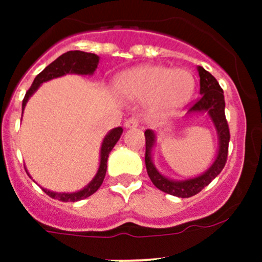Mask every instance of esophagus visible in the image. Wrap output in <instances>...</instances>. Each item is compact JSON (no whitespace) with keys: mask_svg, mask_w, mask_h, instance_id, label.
I'll return each mask as SVG.
<instances>
[{"mask_svg":"<svg viewBox=\"0 0 262 262\" xmlns=\"http://www.w3.org/2000/svg\"><path fill=\"white\" fill-rule=\"evenodd\" d=\"M139 126V120L138 118L133 117V118H128V119H126V122H124V127L126 128H135V127Z\"/></svg>","mask_w":262,"mask_h":262,"instance_id":"1","label":"esophagus"}]
</instances>
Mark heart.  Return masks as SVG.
<instances>
[{"instance_id":"heart-1","label":"heart","mask_w":262,"mask_h":262,"mask_svg":"<svg viewBox=\"0 0 262 262\" xmlns=\"http://www.w3.org/2000/svg\"><path fill=\"white\" fill-rule=\"evenodd\" d=\"M195 80L190 72L165 66L138 67L120 76L117 89L128 99H147L145 110L152 118H163L177 113L191 98Z\"/></svg>"}]
</instances>
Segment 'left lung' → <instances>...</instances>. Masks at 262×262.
<instances>
[{
    "instance_id": "8db88e82",
    "label": "left lung",
    "mask_w": 262,
    "mask_h": 262,
    "mask_svg": "<svg viewBox=\"0 0 262 262\" xmlns=\"http://www.w3.org/2000/svg\"><path fill=\"white\" fill-rule=\"evenodd\" d=\"M198 75H200V99L187 110V114H206L209 115L214 124L217 134V148L216 159L214 160L212 165L210 166L205 173L187 180H172L165 177L157 170L152 161V149L156 143V134L152 129H147L145 135V166L147 173L154 182L155 186L161 191L174 196L181 198H189L200 193L205 189L210 182L223 170L227 161V154H228V143H230V129L227 124L226 115H224V96L223 89L221 88L216 78L206 71L202 67H196Z\"/></svg>"
}]
</instances>
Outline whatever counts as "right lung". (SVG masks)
Masks as SVG:
<instances>
[{
	"instance_id": "obj_1",
	"label": "right lung",
	"mask_w": 262,
	"mask_h": 262,
	"mask_svg": "<svg viewBox=\"0 0 262 262\" xmlns=\"http://www.w3.org/2000/svg\"><path fill=\"white\" fill-rule=\"evenodd\" d=\"M98 62L99 56H97L96 53L82 52V51H68V52L62 53L61 56H59L55 61L51 62L50 66L46 67L36 76L34 82H32L31 88L27 90L26 96L23 98L22 110H25L30 97L35 93L43 82H47V81L52 80V78L61 77L64 75H69V73L71 75L92 76L96 72L97 67H98ZM122 133H123V128L122 127H117V128H113L111 131H108L107 135L103 138L102 145H101V155H99L98 170H97L93 180L84 189L75 191V193H56V191H51L45 189V187H41L43 191L47 195H50L51 198L59 200L61 202H77V201L84 200V198H88V196L96 193L99 189V186L102 185L103 178L106 176L108 155H110L111 149L114 148V145L117 144V142L120 139Z\"/></svg>"
}]
</instances>
